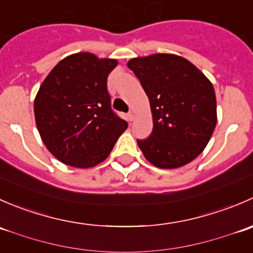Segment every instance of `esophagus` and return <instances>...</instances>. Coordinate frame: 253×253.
Returning a JSON list of instances; mask_svg holds the SVG:
<instances>
[{"instance_id": "esophagus-1", "label": "esophagus", "mask_w": 253, "mask_h": 253, "mask_svg": "<svg viewBox=\"0 0 253 253\" xmlns=\"http://www.w3.org/2000/svg\"><path fill=\"white\" fill-rule=\"evenodd\" d=\"M127 117H128L129 121H133L134 117H136V116H134V112L133 111H129L128 115H127Z\"/></svg>"}]
</instances>
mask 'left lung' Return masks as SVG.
I'll return each mask as SVG.
<instances>
[{"label": "left lung", "instance_id": "8db88e82", "mask_svg": "<svg viewBox=\"0 0 253 253\" xmlns=\"http://www.w3.org/2000/svg\"><path fill=\"white\" fill-rule=\"evenodd\" d=\"M149 99L153 132L137 139L145 159L177 169L205 150L216 125L213 84L193 63L174 53H153L127 62Z\"/></svg>", "mask_w": 253, "mask_h": 253}]
</instances>
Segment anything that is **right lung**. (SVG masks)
Masks as SVG:
<instances>
[{"label": "right lung", "instance_id": "right-lung-1", "mask_svg": "<svg viewBox=\"0 0 253 253\" xmlns=\"http://www.w3.org/2000/svg\"><path fill=\"white\" fill-rule=\"evenodd\" d=\"M115 58L78 52L61 60L40 85L34 100L35 124L48 152L79 169L100 164L127 122L111 110L109 73Z\"/></svg>", "mask_w": 253, "mask_h": 253}]
</instances>
